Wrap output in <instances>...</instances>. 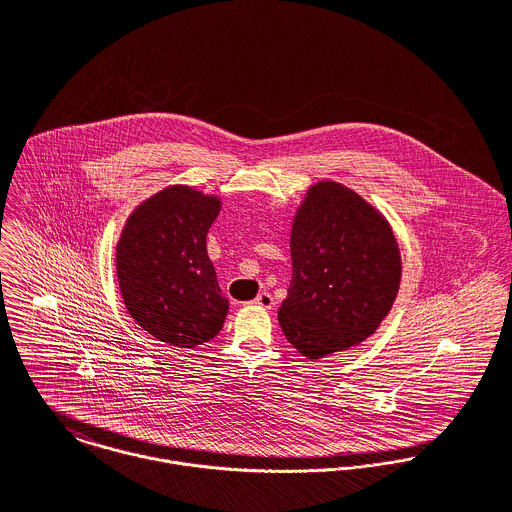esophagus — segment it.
Segmentation results:
<instances>
[{
    "label": "esophagus",
    "instance_id": "1",
    "mask_svg": "<svg viewBox=\"0 0 512 512\" xmlns=\"http://www.w3.org/2000/svg\"><path fill=\"white\" fill-rule=\"evenodd\" d=\"M252 303H254V305H260V307H264V309H270V307H274V297L268 292H260L256 295V299H254Z\"/></svg>",
    "mask_w": 512,
    "mask_h": 512
}]
</instances>
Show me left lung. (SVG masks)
Masks as SVG:
<instances>
[{"label": "left lung", "mask_w": 512, "mask_h": 512, "mask_svg": "<svg viewBox=\"0 0 512 512\" xmlns=\"http://www.w3.org/2000/svg\"><path fill=\"white\" fill-rule=\"evenodd\" d=\"M292 282L278 319L309 361L361 345L390 313L402 258L386 217L353 189L321 179L290 232Z\"/></svg>", "instance_id": "8db88e82"}]
</instances>
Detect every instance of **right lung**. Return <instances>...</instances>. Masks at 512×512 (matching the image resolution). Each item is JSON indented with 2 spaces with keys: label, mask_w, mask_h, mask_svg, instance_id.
<instances>
[{
  "label": "right lung",
  "mask_w": 512,
  "mask_h": 512,
  "mask_svg": "<svg viewBox=\"0 0 512 512\" xmlns=\"http://www.w3.org/2000/svg\"><path fill=\"white\" fill-rule=\"evenodd\" d=\"M219 195L169 185L142 201L116 244V276L130 317L155 339L195 349L219 335L228 313L207 234Z\"/></svg>",
  "instance_id": "add662e5"
}]
</instances>
